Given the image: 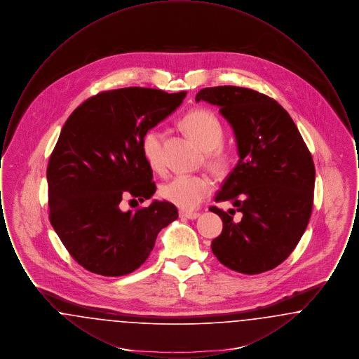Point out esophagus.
<instances>
[{"mask_svg": "<svg viewBox=\"0 0 359 359\" xmlns=\"http://www.w3.org/2000/svg\"><path fill=\"white\" fill-rule=\"evenodd\" d=\"M199 212H192V211H184V210H182V211H179V217L180 218H187V219H196V218H199Z\"/></svg>", "mask_w": 359, "mask_h": 359, "instance_id": "esophagus-1", "label": "esophagus"}]
</instances>
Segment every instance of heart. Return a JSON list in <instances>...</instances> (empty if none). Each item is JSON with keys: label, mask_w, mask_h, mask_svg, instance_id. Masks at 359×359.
<instances>
[{"label": "heart", "mask_w": 359, "mask_h": 359, "mask_svg": "<svg viewBox=\"0 0 359 359\" xmlns=\"http://www.w3.org/2000/svg\"><path fill=\"white\" fill-rule=\"evenodd\" d=\"M180 128L191 137L203 151L207 152V165L215 172H222L229 165V154L222 144L224 129L219 118L207 109H195L179 122ZM163 135L157 129H149L141 140L142 154L156 172H163L164 163L161 156ZM212 184L203 175L176 176L170 183L163 186L160 194L172 205L183 210H194L210 195Z\"/></svg>", "instance_id": "b5f03b06"}]
</instances>
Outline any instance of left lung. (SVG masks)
Returning a JSON list of instances; mask_svg holds the SVG:
<instances>
[{"label": "left lung", "mask_w": 359, "mask_h": 359, "mask_svg": "<svg viewBox=\"0 0 359 359\" xmlns=\"http://www.w3.org/2000/svg\"><path fill=\"white\" fill-rule=\"evenodd\" d=\"M219 106L234 129L239 160L215 202L231 201L211 250L226 268L243 274L272 271L285 261L307 229L315 188L311 152L287 110L273 98L237 86L202 88L195 98Z\"/></svg>", "instance_id": "1"}]
</instances>
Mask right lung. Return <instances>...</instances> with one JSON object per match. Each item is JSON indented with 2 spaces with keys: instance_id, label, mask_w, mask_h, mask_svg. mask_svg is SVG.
I'll list each match as a JSON object with an SVG mask.
<instances>
[{
  "instance_id": "add662e5",
  "label": "right lung",
  "mask_w": 359,
  "mask_h": 359,
  "mask_svg": "<svg viewBox=\"0 0 359 359\" xmlns=\"http://www.w3.org/2000/svg\"><path fill=\"white\" fill-rule=\"evenodd\" d=\"M184 97L147 87L101 91L62 128L47 167L50 222L86 271L107 277L135 272L158 231L177 219V208L165 201L129 211L121 203L154 196L141 140Z\"/></svg>"
}]
</instances>
